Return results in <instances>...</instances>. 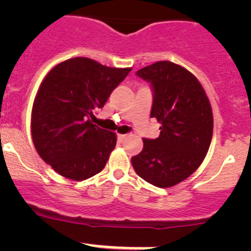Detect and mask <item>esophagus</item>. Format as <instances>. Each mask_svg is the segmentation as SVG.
Segmentation results:
<instances>
[{"instance_id":"1","label":"esophagus","mask_w":251,"mask_h":251,"mask_svg":"<svg viewBox=\"0 0 251 251\" xmlns=\"http://www.w3.org/2000/svg\"><path fill=\"white\" fill-rule=\"evenodd\" d=\"M127 137H128L127 133H119V135H118L119 141H124V140H125V138H127Z\"/></svg>"}]
</instances>
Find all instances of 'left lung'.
<instances>
[{"instance_id": "8db88e82", "label": "left lung", "mask_w": 251, "mask_h": 251, "mask_svg": "<svg viewBox=\"0 0 251 251\" xmlns=\"http://www.w3.org/2000/svg\"><path fill=\"white\" fill-rule=\"evenodd\" d=\"M136 75L151 82V118L161 126L158 138H143V149L131 163L148 183L173 187L191 176L209 151L214 128L211 105L198 78L173 62H156Z\"/></svg>"}]
</instances>
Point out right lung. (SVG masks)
Returning a JSON list of instances; mask_svg holds the SVG:
<instances>
[{"mask_svg": "<svg viewBox=\"0 0 251 251\" xmlns=\"http://www.w3.org/2000/svg\"><path fill=\"white\" fill-rule=\"evenodd\" d=\"M131 68H109L76 57L55 65L39 88L31 111V136L42 160L62 176L83 181L104 169L116 135L92 124Z\"/></svg>", "mask_w": 251, "mask_h": 251, "instance_id": "add662e5", "label": "right lung"}]
</instances>
